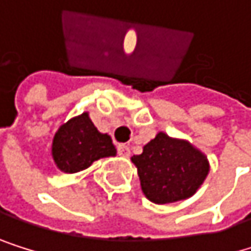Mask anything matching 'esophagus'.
Segmentation results:
<instances>
[{"label": "esophagus", "mask_w": 251, "mask_h": 251, "mask_svg": "<svg viewBox=\"0 0 251 251\" xmlns=\"http://www.w3.org/2000/svg\"><path fill=\"white\" fill-rule=\"evenodd\" d=\"M117 153L120 156H129L131 155V149H129V146H126V144H119V146H117Z\"/></svg>", "instance_id": "esophagus-1"}]
</instances>
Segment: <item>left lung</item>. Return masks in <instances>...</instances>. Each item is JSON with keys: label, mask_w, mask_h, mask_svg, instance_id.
<instances>
[{"label": "left lung", "mask_w": 251, "mask_h": 251, "mask_svg": "<svg viewBox=\"0 0 251 251\" xmlns=\"http://www.w3.org/2000/svg\"><path fill=\"white\" fill-rule=\"evenodd\" d=\"M141 190L158 205L191 197L203 184L209 172L206 156L185 140L159 132L134 155Z\"/></svg>", "instance_id": "1"}]
</instances>
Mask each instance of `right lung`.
Listing matches in <instances>:
<instances>
[{"instance_id":"obj_1","label":"right lung","mask_w":251,"mask_h":251,"mask_svg":"<svg viewBox=\"0 0 251 251\" xmlns=\"http://www.w3.org/2000/svg\"><path fill=\"white\" fill-rule=\"evenodd\" d=\"M114 155L111 137L100 134L87 113L61 125L52 141L54 161L64 173H78L99 158Z\"/></svg>"}]
</instances>
